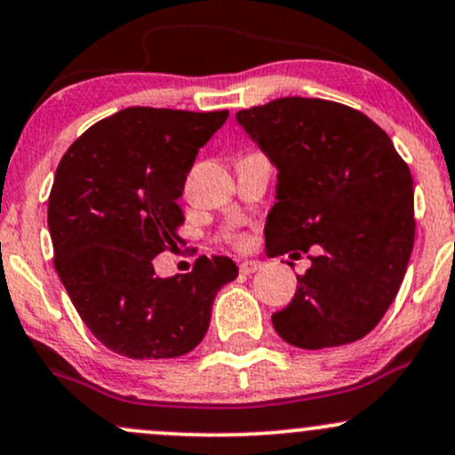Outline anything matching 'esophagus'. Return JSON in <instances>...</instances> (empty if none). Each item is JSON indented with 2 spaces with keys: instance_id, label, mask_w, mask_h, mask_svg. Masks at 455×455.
<instances>
[{
  "instance_id": "obj_1",
  "label": "esophagus",
  "mask_w": 455,
  "mask_h": 455,
  "mask_svg": "<svg viewBox=\"0 0 455 455\" xmlns=\"http://www.w3.org/2000/svg\"><path fill=\"white\" fill-rule=\"evenodd\" d=\"M263 267V263H259V260H243L242 265H239V271H242L243 275H250L254 274V271H259Z\"/></svg>"
}]
</instances>
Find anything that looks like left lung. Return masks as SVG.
<instances>
[{
  "instance_id": "obj_1",
  "label": "left lung",
  "mask_w": 455,
  "mask_h": 455,
  "mask_svg": "<svg viewBox=\"0 0 455 455\" xmlns=\"http://www.w3.org/2000/svg\"><path fill=\"white\" fill-rule=\"evenodd\" d=\"M235 119L278 169L267 257L318 245L291 304L271 315L275 331L307 351L359 340L387 312L409 265V166L383 128L338 102L278 98Z\"/></svg>"
}]
</instances>
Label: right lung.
<instances>
[{
  "label": "right lung",
  "mask_w": 455,
  "mask_h": 455,
  "mask_svg": "<svg viewBox=\"0 0 455 455\" xmlns=\"http://www.w3.org/2000/svg\"><path fill=\"white\" fill-rule=\"evenodd\" d=\"M228 111L130 107L93 124L57 166L49 196L55 269L87 329L130 359L190 353L207 333L213 297L239 269L201 257L158 278L154 259L184 239L177 198L198 149Z\"/></svg>",
  "instance_id": "right-lung-1"
}]
</instances>
